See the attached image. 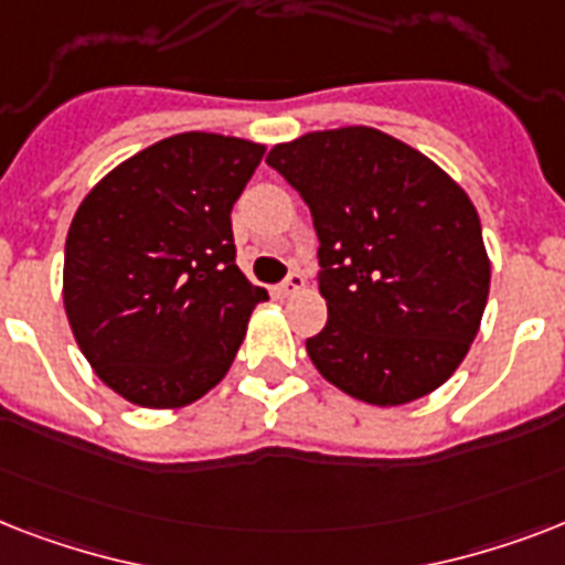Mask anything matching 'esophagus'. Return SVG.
I'll use <instances>...</instances> for the list:
<instances>
[{
    "label": "esophagus",
    "instance_id": "1",
    "mask_svg": "<svg viewBox=\"0 0 565 565\" xmlns=\"http://www.w3.org/2000/svg\"><path fill=\"white\" fill-rule=\"evenodd\" d=\"M301 287H305V275L292 269V273L287 275V278H284V281L278 284V287H275V296H281V299H287V296H292V292H299Z\"/></svg>",
    "mask_w": 565,
    "mask_h": 565
}]
</instances>
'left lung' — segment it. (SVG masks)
Segmentation results:
<instances>
[{
  "mask_svg": "<svg viewBox=\"0 0 565 565\" xmlns=\"http://www.w3.org/2000/svg\"><path fill=\"white\" fill-rule=\"evenodd\" d=\"M266 163L299 190L319 237L328 322L308 340L319 375L377 407L446 384L490 296L481 220L463 188L366 126L310 131Z\"/></svg>",
  "mask_w": 565,
  "mask_h": 565,
  "instance_id": "left-lung-1",
  "label": "left lung"
}]
</instances>
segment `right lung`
<instances>
[{"label":"right lung","instance_id":"obj_1","mask_svg":"<svg viewBox=\"0 0 565 565\" xmlns=\"http://www.w3.org/2000/svg\"><path fill=\"white\" fill-rule=\"evenodd\" d=\"M266 146L184 131L84 195L64 248V308L93 372L126 402L202 398L266 296L234 264L231 207Z\"/></svg>","mask_w":565,"mask_h":565}]
</instances>
